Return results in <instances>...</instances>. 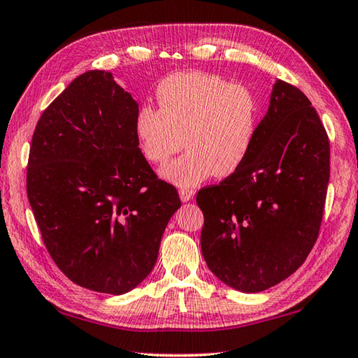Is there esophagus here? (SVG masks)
I'll list each match as a JSON object with an SVG mask.
<instances>
[{"label":"esophagus","instance_id":"1","mask_svg":"<svg viewBox=\"0 0 358 358\" xmlns=\"http://www.w3.org/2000/svg\"><path fill=\"white\" fill-rule=\"evenodd\" d=\"M193 194H194V192L190 190V188H180V190H179V198H180L182 202H187V201L193 199Z\"/></svg>","mask_w":358,"mask_h":358}]
</instances>
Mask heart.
Instances as JSON below:
<instances>
[{
	"mask_svg": "<svg viewBox=\"0 0 358 358\" xmlns=\"http://www.w3.org/2000/svg\"><path fill=\"white\" fill-rule=\"evenodd\" d=\"M159 109L141 106L136 115L140 150L162 165L187 146L162 174L173 184L194 187L208 176L237 171L259 127L257 99L246 87L215 74L174 73L157 87Z\"/></svg>",
	"mask_w": 358,
	"mask_h": 358,
	"instance_id": "heart-1",
	"label": "heart"
}]
</instances>
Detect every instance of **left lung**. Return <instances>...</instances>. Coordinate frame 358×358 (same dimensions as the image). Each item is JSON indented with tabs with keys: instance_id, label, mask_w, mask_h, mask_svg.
<instances>
[{
	"instance_id": "obj_1",
	"label": "left lung",
	"mask_w": 358,
	"mask_h": 358,
	"mask_svg": "<svg viewBox=\"0 0 358 358\" xmlns=\"http://www.w3.org/2000/svg\"><path fill=\"white\" fill-rule=\"evenodd\" d=\"M329 176L330 145L318 113L299 89L278 79L245 162L196 194L210 271L245 293L292 275L318 238Z\"/></svg>"
}]
</instances>
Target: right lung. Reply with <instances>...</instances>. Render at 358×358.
I'll use <instances>...</instances> for the list:
<instances>
[{
	"label": "right lung",
	"mask_w": 358,
	"mask_h": 358,
	"mask_svg": "<svg viewBox=\"0 0 358 358\" xmlns=\"http://www.w3.org/2000/svg\"><path fill=\"white\" fill-rule=\"evenodd\" d=\"M137 112L112 73L92 70L46 107L31 141L26 192L42 240L60 271L93 292L136 288L180 207L140 151Z\"/></svg>",
	"instance_id": "1"
}]
</instances>
